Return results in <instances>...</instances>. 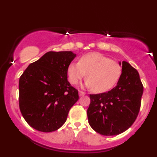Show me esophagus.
I'll return each mask as SVG.
<instances>
[{
  "label": "esophagus",
  "instance_id": "1",
  "mask_svg": "<svg viewBox=\"0 0 157 157\" xmlns=\"http://www.w3.org/2000/svg\"><path fill=\"white\" fill-rule=\"evenodd\" d=\"M86 94V93L85 92H83V91H78V95H79V96H83V95H85Z\"/></svg>",
  "mask_w": 157,
  "mask_h": 157
}]
</instances>
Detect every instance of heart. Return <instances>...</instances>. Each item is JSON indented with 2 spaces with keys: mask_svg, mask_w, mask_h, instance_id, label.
I'll use <instances>...</instances> for the list:
<instances>
[{
  "mask_svg": "<svg viewBox=\"0 0 157 157\" xmlns=\"http://www.w3.org/2000/svg\"><path fill=\"white\" fill-rule=\"evenodd\" d=\"M84 86L101 93L112 88L121 74V67L117 61L99 53H91L81 56L78 63L71 62L67 68L68 81L76 84L86 76Z\"/></svg>",
  "mask_w": 157,
  "mask_h": 157,
  "instance_id": "b5f03b06",
  "label": "heart"
}]
</instances>
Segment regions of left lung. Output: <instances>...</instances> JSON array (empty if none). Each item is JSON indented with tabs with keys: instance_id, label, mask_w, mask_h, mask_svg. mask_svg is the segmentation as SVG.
Returning <instances> with one entry per match:
<instances>
[{
	"instance_id": "obj_1",
	"label": "left lung",
	"mask_w": 157,
	"mask_h": 157,
	"mask_svg": "<svg viewBox=\"0 0 157 157\" xmlns=\"http://www.w3.org/2000/svg\"><path fill=\"white\" fill-rule=\"evenodd\" d=\"M117 85L106 93L90 94L87 110L91 127L104 136H116L131 127L138 116L144 88L137 71L128 62L119 63Z\"/></svg>"
}]
</instances>
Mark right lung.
I'll list each match as a JSON object with an SVG mask.
<instances>
[{
	"instance_id": "1",
	"label": "right lung",
	"mask_w": 157,
	"mask_h": 157,
	"mask_svg": "<svg viewBox=\"0 0 157 157\" xmlns=\"http://www.w3.org/2000/svg\"><path fill=\"white\" fill-rule=\"evenodd\" d=\"M76 56L72 51H49L30 64L19 79V107L31 127L42 132L59 129L78 100L68 81L67 68Z\"/></svg>"
}]
</instances>
